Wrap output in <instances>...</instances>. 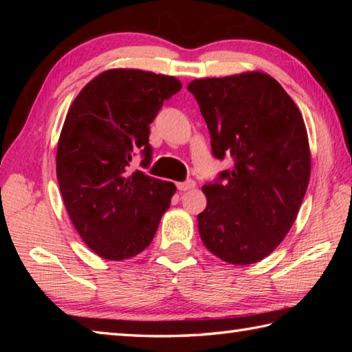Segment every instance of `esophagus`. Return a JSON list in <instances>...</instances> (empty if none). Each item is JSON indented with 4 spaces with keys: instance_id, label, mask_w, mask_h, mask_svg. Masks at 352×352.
I'll return each instance as SVG.
<instances>
[{
    "instance_id": "1",
    "label": "esophagus",
    "mask_w": 352,
    "mask_h": 352,
    "mask_svg": "<svg viewBox=\"0 0 352 352\" xmlns=\"http://www.w3.org/2000/svg\"><path fill=\"white\" fill-rule=\"evenodd\" d=\"M177 188H178V190H189V189H194L195 188V182L194 180H186V182H183V183H177Z\"/></svg>"
}]
</instances>
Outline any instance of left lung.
<instances>
[{
    "label": "left lung",
    "mask_w": 352,
    "mask_h": 352,
    "mask_svg": "<svg viewBox=\"0 0 352 352\" xmlns=\"http://www.w3.org/2000/svg\"><path fill=\"white\" fill-rule=\"evenodd\" d=\"M214 157L234 158L231 170L205 184L197 216L201 242L233 265L254 264L287 236L311 178V148L300 109L261 71L195 79Z\"/></svg>",
    "instance_id": "obj_1"
}]
</instances>
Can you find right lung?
<instances>
[{
	"mask_svg": "<svg viewBox=\"0 0 352 352\" xmlns=\"http://www.w3.org/2000/svg\"><path fill=\"white\" fill-rule=\"evenodd\" d=\"M180 88L174 76L107 69L69 107L57 144V180L74 228L100 258L140 254L168 211L175 184L129 166L138 148L142 164L151 163L148 126Z\"/></svg>",
	"mask_w": 352,
	"mask_h": 352,
	"instance_id": "1",
	"label": "right lung"
}]
</instances>
